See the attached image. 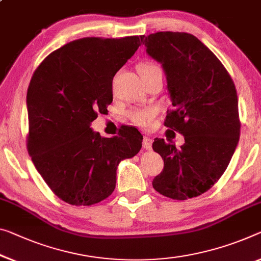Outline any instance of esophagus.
I'll use <instances>...</instances> for the list:
<instances>
[{"label":"esophagus","instance_id":"34e87169","mask_svg":"<svg viewBox=\"0 0 261 261\" xmlns=\"http://www.w3.org/2000/svg\"><path fill=\"white\" fill-rule=\"evenodd\" d=\"M151 144H153V139L149 138V136H144L143 141H142V146L144 149L150 150L151 149Z\"/></svg>","mask_w":261,"mask_h":261}]
</instances>
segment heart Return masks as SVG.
Returning <instances> with one entry per match:
<instances>
[{"label": "heart", "mask_w": 261, "mask_h": 261, "mask_svg": "<svg viewBox=\"0 0 261 261\" xmlns=\"http://www.w3.org/2000/svg\"><path fill=\"white\" fill-rule=\"evenodd\" d=\"M155 70H159V66H156L155 64H151V63H142L139 65L140 75L148 73V72L155 71ZM156 114H158V110H156L155 107H149V108H143V110L133 111L130 113V118L136 125L148 128L153 125Z\"/></svg>", "instance_id": "b5f03b06"}]
</instances>
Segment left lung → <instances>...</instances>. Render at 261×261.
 Segmentation results:
<instances>
[{
    "mask_svg": "<svg viewBox=\"0 0 261 261\" xmlns=\"http://www.w3.org/2000/svg\"><path fill=\"white\" fill-rule=\"evenodd\" d=\"M146 52L161 63L174 110L164 125L184 136L177 149L156 138L164 167L154 189L184 200L207 191L226 170L239 141L238 97L233 80L214 52L194 35L160 31L141 36Z\"/></svg>",
    "mask_w": 261,
    "mask_h": 261,
    "instance_id": "obj_1",
    "label": "left lung"
}]
</instances>
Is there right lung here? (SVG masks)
Here are the masks:
<instances>
[{
	"mask_svg": "<svg viewBox=\"0 0 261 261\" xmlns=\"http://www.w3.org/2000/svg\"><path fill=\"white\" fill-rule=\"evenodd\" d=\"M139 46V36L80 38L47 56L30 80L28 151L50 189L71 205L107 198L119 163L141 149L134 127H121L113 138L91 128L113 101L115 73Z\"/></svg>",
	"mask_w": 261,
	"mask_h": 261,
	"instance_id": "1",
	"label": "right lung"
}]
</instances>
